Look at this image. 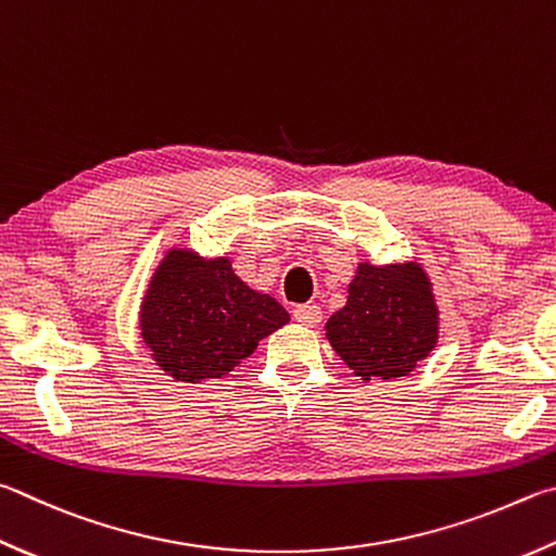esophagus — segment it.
Segmentation results:
<instances>
[{"instance_id": "obj_1", "label": "esophagus", "mask_w": 556, "mask_h": 556, "mask_svg": "<svg viewBox=\"0 0 556 556\" xmlns=\"http://www.w3.org/2000/svg\"><path fill=\"white\" fill-rule=\"evenodd\" d=\"M294 318L301 323V326L313 328V326H318V323H320L323 311L316 304H301V306L294 308Z\"/></svg>"}]
</instances>
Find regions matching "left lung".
I'll return each mask as SVG.
<instances>
[{"instance_id": "8db88e82", "label": "left lung", "mask_w": 556, "mask_h": 556, "mask_svg": "<svg viewBox=\"0 0 556 556\" xmlns=\"http://www.w3.org/2000/svg\"><path fill=\"white\" fill-rule=\"evenodd\" d=\"M326 338L355 377H408L438 345L440 308L420 262L371 265L362 260L348 304L326 323Z\"/></svg>"}]
</instances>
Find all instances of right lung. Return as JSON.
Instances as JSON below:
<instances>
[{
    "mask_svg": "<svg viewBox=\"0 0 556 556\" xmlns=\"http://www.w3.org/2000/svg\"><path fill=\"white\" fill-rule=\"evenodd\" d=\"M289 323L275 296L248 287L230 257L173 245L140 301L138 328L150 357L181 383L220 379Z\"/></svg>",
    "mask_w": 556,
    "mask_h": 556,
    "instance_id": "1",
    "label": "right lung"
}]
</instances>
